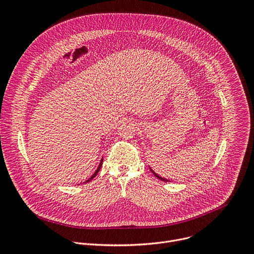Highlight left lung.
<instances>
[{"label": "left lung", "instance_id": "8db88e82", "mask_svg": "<svg viewBox=\"0 0 254 254\" xmlns=\"http://www.w3.org/2000/svg\"><path fill=\"white\" fill-rule=\"evenodd\" d=\"M150 169H151V168H150ZM151 172H152V173L154 174V176H155V177H157L158 179H160V180H162V181H165V182H171V181H169L168 179H165V178H162V177H160V176H159L158 174H156V173H155V172H154L152 169H151Z\"/></svg>", "mask_w": 254, "mask_h": 254}]
</instances>
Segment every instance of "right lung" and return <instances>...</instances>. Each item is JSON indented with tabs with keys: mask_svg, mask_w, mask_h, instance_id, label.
<instances>
[{
	"mask_svg": "<svg viewBox=\"0 0 254 254\" xmlns=\"http://www.w3.org/2000/svg\"><path fill=\"white\" fill-rule=\"evenodd\" d=\"M102 162H103V159H101V161H100V163H99V165H98V167H97V169H96V171L94 172V174L87 180V181H85V183H87V182H89V181H91L96 175H97V173L99 172V170H100V168H101V165H102Z\"/></svg>",
	"mask_w": 254,
	"mask_h": 254,
	"instance_id": "add662e5",
	"label": "right lung"
}]
</instances>
